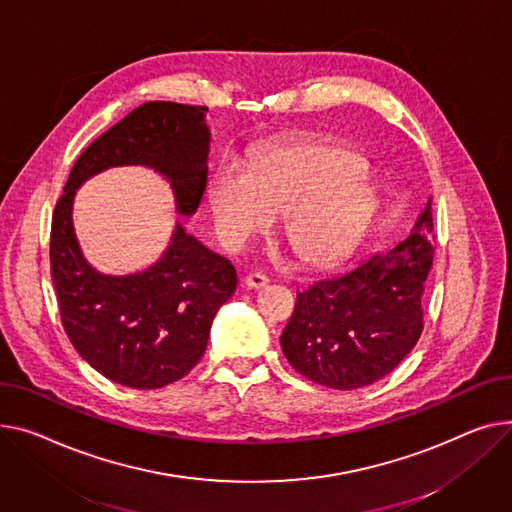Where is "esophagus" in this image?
<instances>
[{
    "label": "esophagus",
    "instance_id": "34e87169",
    "mask_svg": "<svg viewBox=\"0 0 512 512\" xmlns=\"http://www.w3.org/2000/svg\"><path fill=\"white\" fill-rule=\"evenodd\" d=\"M245 284H247V288L259 290V288H263V286L267 284V278H265L263 274H259V271H253V274H249V276L245 278Z\"/></svg>",
    "mask_w": 512,
    "mask_h": 512
}]
</instances>
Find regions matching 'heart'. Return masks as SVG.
<instances>
[{
    "label": "heart",
    "mask_w": 512,
    "mask_h": 512,
    "mask_svg": "<svg viewBox=\"0 0 512 512\" xmlns=\"http://www.w3.org/2000/svg\"><path fill=\"white\" fill-rule=\"evenodd\" d=\"M366 160L348 148H292L259 158L249 173L224 164L210 183L220 241L241 249L284 216V234L309 267L348 259L370 220L374 197L362 175Z\"/></svg>",
    "instance_id": "b5f03b06"
}]
</instances>
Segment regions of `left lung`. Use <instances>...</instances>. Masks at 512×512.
<instances>
[{
  "instance_id": "left-lung-1",
  "label": "left lung",
  "mask_w": 512,
  "mask_h": 512,
  "mask_svg": "<svg viewBox=\"0 0 512 512\" xmlns=\"http://www.w3.org/2000/svg\"><path fill=\"white\" fill-rule=\"evenodd\" d=\"M432 230L428 199L405 241L296 296L280 337L296 372L323 387L352 391L387 377L412 352L424 329Z\"/></svg>"
}]
</instances>
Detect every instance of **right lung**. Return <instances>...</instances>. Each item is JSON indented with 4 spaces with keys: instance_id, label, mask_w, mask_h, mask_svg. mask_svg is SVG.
<instances>
[{
    "instance_id": "1",
    "label": "right lung",
    "mask_w": 512,
    "mask_h": 512,
    "mask_svg": "<svg viewBox=\"0 0 512 512\" xmlns=\"http://www.w3.org/2000/svg\"><path fill=\"white\" fill-rule=\"evenodd\" d=\"M206 107L144 102L96 138L76 160L51 222V278L63 329L78 354L107 379L160 389L201 360L220 306L234 294L236 269L181 224L162 259L131 276H107L82 255L72 222L76 189L111 166H148L191 216L208 185Z\"/></svg>"
}]
</instances>
